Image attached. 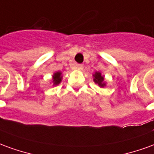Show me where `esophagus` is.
<instances>
[{"label":"esophagus","mask_w":154,"mask_h":154,"mask_svg":"<svg viewBox=\"0 0 154 154\" xmlns=\"http://www.w3.org/2000/svg\"><path fill=\"white\" fill-rule=\"evenodd\" d=\"M75 67L77 68V70L82 71L83 69V65H82V64H77V65L75 66Z\"/></svg>","instance_id":"obj_1"}]
</instances>
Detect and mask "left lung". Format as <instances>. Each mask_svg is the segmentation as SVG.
<instances>
[{"instance_id": "8db88e82", "label": "left lung", "mask_w": 154, "mask_h": 154, "mask_svg": "<svg viewBox=\"0 0 154 154\" xmlns=\"http://www.w3.org/2000/svg\"><path fill=\"white\" fill-rule=\"evenodd\" d=\"M92 76H93L94 82L97 84L100 88H104V87L106 86V82L105 81V76L102 75L101 72H96Z\"/></svg>"}]
</instances>
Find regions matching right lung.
<instances>
[{
    "mask_svg": "<svg viewBox=\"0 0 154 154\" xmlns=\"http://www.w3.org/2000/svg\"><path fill=\"white\" fill-rule=\"evenodd\" d=\"M62 79H63V75H62V72L60 71H57L56 72H54L53 74V77H52V84L54 87H56L57 85H59L62 82Z\"/></svg>",
    "mask_w": 154,
    "mask_h": 154,
    "instance_id": "1",
    "label": "right lung"
}]
</instances>
